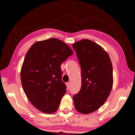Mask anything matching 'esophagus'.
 I'll list each match as a JSON object with an SVG mask.
<instances>
[{
	"instance_id": "1",
	"label": "esophagus",
	"mask_w": 135,
	"mask_h": 135,
	"mask_svg": "<svg viewBox=\"0 0 135 135\" xmlns=\"http://www.w3.org/2000/svg\"><path fill=\"white\" fill-rule=\"evenodd\" d=\"M66 85H67V90H69V89L70 88V82H68V83H67V84H66Z\"/></svg>"
}]
</instances>
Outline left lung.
Here are the masks:
<instances>
[{
    "label": "left lung",
    "mask_w": 135,
    "mask_h": 135,
    "mask_svg": "<svg viewBox=\"0 0 135 135\" xmlns=\"http://www.w3.org/2000/svg\"><path fill=\"white\" fill-rule=\"evenodd\" d=\"M81 71V87L73 96L74 107L81 114L97 111L106 101L113 85V65L103 47L89 39L73 44Z\"/></svg>",
    "instance_id": "1"
}]
</instances>
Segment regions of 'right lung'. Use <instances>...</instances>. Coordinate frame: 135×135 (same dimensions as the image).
I'll use <instances>...</instances> for the list:
<instances>
[{
    "label": "right lung",
    "mask_w": 135,
    "mask_h": 135,
    "mask_svg": "<svg viewBox=\"0 0 135 135\" xmlns=\"http://www.w3.org/2000/svg\"><path fill=\"white\" fill-rule=\"evenodd\" d=\"M73 52L62 40L51 38L31 46L24 58L20 76L30 102L38 110L52 114L66 93L61 65Z\"/></svg>",
    "instance_id": "right-lung-1"
}]
</instances>
